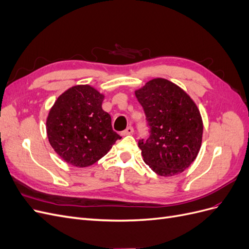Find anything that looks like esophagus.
<instances>
[{
	"label": "esophagus",
	"instance_id": "1",
	"mask_svg": "<svg viewBox=\"0 0 249 249\" xmlns=\"http://www.w3.org/2000/svg\"><path fill=\"white\" fill-rule=\"evenodd\" d=\"M133 132H134L133 126H127L124 131L122 132V136H126V135H131V134H133Z\"/></svg>",
	"mask_w": 249,
	"mask_h": 249
}]
</instances>
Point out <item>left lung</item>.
Here are the masks:
<instances>
[{"label": "left lung", "mask_w": 249, "mask_h": 249, "mask_svg": "<svg viewBox=\"0 0 249 249\" xmlns=\"http://www.w3.org/2000/svg\"><path fill=\"white\" fill-rule=\"evenodd\" d=\"M144 110L149 137L138 141L149 168L161 177L183 172L197 157L202 138L198 108L182 88L154 79L135 91Z\"/></svg>", "instance_id": "8db88e82"}]
</instances>
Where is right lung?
<instances>
[{"mask_svg": "<svg viewBox=\"0 0 249 249\" xmlns=\"http://www.w3.org/2000/svg\"><path fill=\"white\" fill-rule=\"evenodd\" d=\"M103 101L104 95L93 87L78 85L60 95L50 110L49 141L72 166L94 164L122 138L112 129L111 116L102 109Z\"/></svg>", "mask_w": 249, "mask_h": 249, "instance_id": "add662e5", "label": "right lung"}]
</instances>
